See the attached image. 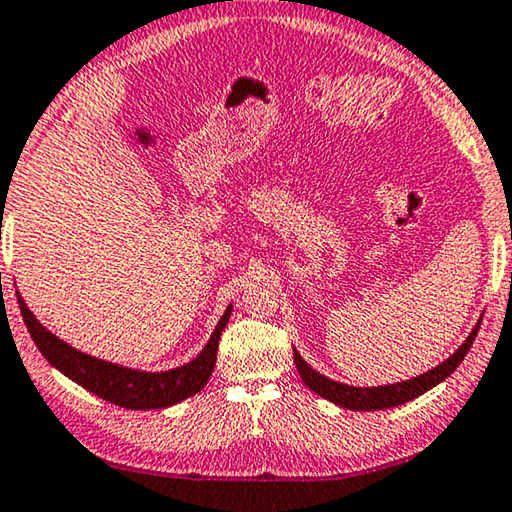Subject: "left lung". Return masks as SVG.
Here are the masks:
<instances>
[{
    "label": "left lung",
    "instance_id": "1",
    "mask_svg": "<svg viewBox=\"0 0 512 512\" xmlns=\"http://www.w3.org/2000/svg\"><path fill=\"white\" fill-rule=\"evenodd\" d=\"M478 327H481V320H478L476 327L471 329L467 341L462 343L451 357L444 359L439 366L430 368L428 373L412 377V380L384 384V387H350V384L329 380V377L313 371L295 348H293V359H295L297 373H300L306 387H309L313 393H318L320 398L329 400V403L345 407V410H352V412L387 410V407H398V405L410 403V400L423 396V393L430 391L432 387H437L439 382H444L446 377L462 364V359H465L471 343H474V338L478 334Z\"/></svg>",
    "mask_w": 512,
    "mask_h": 512
}]
</instances>
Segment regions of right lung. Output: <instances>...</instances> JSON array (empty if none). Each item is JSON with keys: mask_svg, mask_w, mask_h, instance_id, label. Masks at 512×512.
<instances>
[{"mask_svg": "<svg viewBox=\"0 0 512 512\" xmlns=\"http://www.w3.org/2000/svg\"><path fill=\"white\" fill-rule=\"evenodd\" d=\"M18 304L22 320H25L36 348L43 352V357L59 373H64L86 391L96 393L98 398L125 407V410H164V407L176 405L180 400L190 398L206 387L217 361L219 336H222L233 311V304L226 306L215 332L210 334V341L203 345V350L192 361H187L185 366L171 368V371L148 373L86 355V352L77 350L66 341H61L59 336H54L50 329H45L36 320L34 313L29 311V306L22 300L20 293Z\"/></svg>", "mask_w": 512, "mask_h": 512, "instance_id": "obj_1", "label": "right lung"}]
</instances>
